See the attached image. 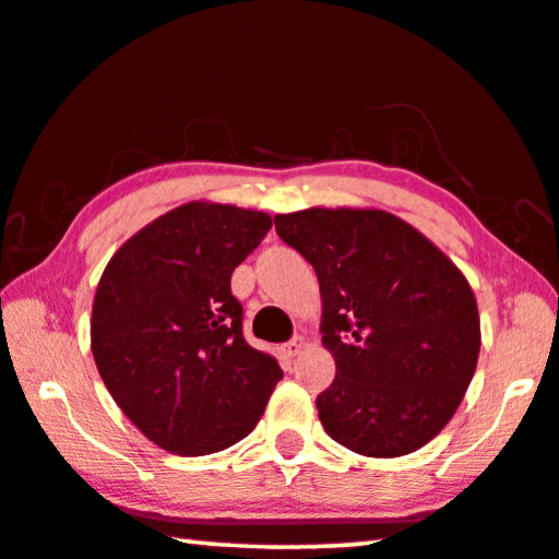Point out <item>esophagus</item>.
Instances as JSON below:
<instances>
[{
    "label": "esophagus",
    "mask_w": 559,
    "mask_h": 559,
    "mask_svg": "<svg viewBox=\"0 0 559 559\" xmlns=\"http://www.w3.org/2000/svg\"><path fill=\"white\" fill-rule=\"evenodd\" d=\"M304 345H306V341L304 338H294V341H288L286 345H283V356H288V358H296L300 350H304Z\"/></svg>",
    "instance_id": "obj_1"
}]
</instances>
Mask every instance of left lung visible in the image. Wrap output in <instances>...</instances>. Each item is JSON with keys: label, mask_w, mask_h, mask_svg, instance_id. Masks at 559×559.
<instances>
[{"label": "left lung", "mask_w": 559, "mask_h": 559, "mask_svg": "<svg viewBox=\"0 0 559 559\" xmlns=\"http://www.w3.org/2000/svg\"><path fill=\"white\" fill-rule=\"evenodd\" d=\"M313 265L335 378L316 407L328 436L366 457L423 448L453 418L480 353L471 283L418 228L380 209L273 216Z\"/></svg>", "instance_id": "1"}]
</instances>
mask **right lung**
I'll return each instance as SVG.
<instances>
[{
  "mask_svg": "<svg viewBox=\"0 0 559 559\" xmlns=\"http://www.w3.org/2000/svg\"><path fill=\"white\" fill-rule=\"evenodd\" d=\"M271 228L263 211L191 201L141 228L106 263L92 353L123 415L176 455L243 440L283 378L243 338L231 273Z\"/></svg>",
  "mask_w": 559,
  "mask_h": 559,
  "instance_id": "right-lung-1",
  "label": "right lung"
}]
</instances>
